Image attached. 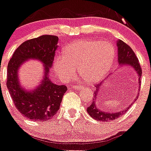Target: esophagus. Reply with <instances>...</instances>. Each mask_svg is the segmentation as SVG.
<instances>
[{"instance_id": "1", "label": "esophagus", "mask_w": 151, "mask_h": 151, "mask_svg": "<svg viewBox=\"0 0 151 151\" xmlns=\"http://www.w3.org/2000/svg\"><path fill=\"white\" fill-rule=\"evenodd\" d=\"M74 88L75 90H77V91H80V90H83V89H86V88L85 87L81 86V85H78V86H74Z\"/></svg>"}]
</instances>
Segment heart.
Returning a JSON list of instances; mask_svg holds the SVG:
<instances>
[{
    "mask_svg": "<svg viewBox=\"0 0 151 151\" xmlns=\"http://www.w3.org/2000/svg\"><path fill=\"white\" fill-rule=\"evenodd\" d=\"M115 49L111 42L85 39L66 47L63 54L54 60V67L62 81L74 77L76 69L88 83H97L104 79L113 63Z\"/></svg>",
    "mask_w": 151,
    "mask_h": 151,
    "instance_id": "1",
    "label": "heart"
}]
</instances>
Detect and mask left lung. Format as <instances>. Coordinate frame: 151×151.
<instances>
[{
  "mask_svg": "<svg viewBox=\"0 0 151 151\" xmlns=\"http://www.w3.org/2000/svg\"><path fill=\"white\" fill-rule=\"evenodd\" d=\"M116 45L117 47H118V64L121 65V66L123 65V66H129L132 70L135 71L136 74H137L138 78H139L138 81H139V86L140 87L142 69L140 65H139V60H138V58H137L136 55L132 49L129 45H126L125 42H123L122 40H121V39L117 41ZM112 75H114V74H112ZM106 80H108V77H106V80H104V83H101L96 85V89L94 91L93 101L91 103V104L87 108V112L91 115V118H94V119L97 120V121H104V122L116 120L120 116L123 115L129 108V106L125 108V109H123L121 111L112 112H109V111H104L100 107L97 106L96 101L97 97H98L99 91V88L101 87H102L103 83L107 81ZM137 97H138V96ZM137 97H135V98L137 99Z\"/></svg>",
  "mask_w": 151,
  "mask_h": 151,
  "instance_id": "obj_1",
  "label": "left lung"
}]
</instances>
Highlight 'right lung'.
<instances>
[{
	"instance_id": "obj_1",
	"label": "right lung",
	"mask_w": 151,
	"mask_h": 151,
	"mask_svg": "<svg viewBox=\"0 0 151 151\" xmlns=\"http://www.w3.org/2000/svg\"><path fill=\"white\" fill-rule=\"evenodd\" d=\"M58 37L43 35L23 42L15 50L7 67L6 86L17 109L29 120L47 121L54 117L60 108L66 85L54 84L49 77ZM35 59L43 63L44 76L40 84L28 91L21 86L18 77L20 66L27 60Z\"/></svg>"
}]
</instances>
